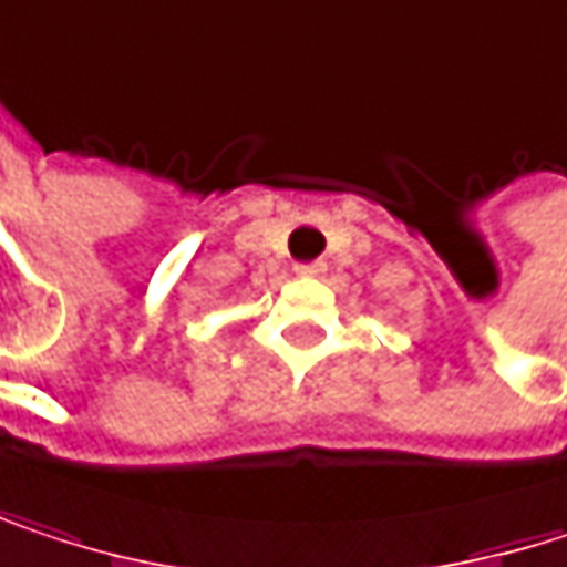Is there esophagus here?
<instances>
[{"label":"esophagus","instance_id":"obj_1","mask_svg":"<svg viewBox=\"0 0 567 567\" xmlns=\"http://www.w3.org/2000/svg\"><path fill=\"white\" fill-rule=\"evenodd\" d=\"M324 272V262H308V266H295V276H301V279H315V276H321Z\"/></svg>","mask_w":567,"mask_h":567}]
</instances>
